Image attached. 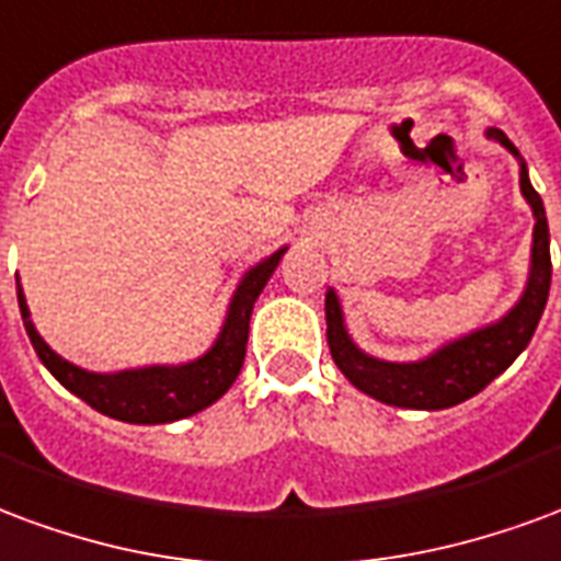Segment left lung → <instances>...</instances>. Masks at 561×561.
<instances>
[{"label":"left lung","mask_w":561,"mask_h":561,"mask_svg":"<svg viewBox=\"0 0 561 561\" xmlns=\"http://www.w3.org/2000/svg\"><path fill=\"white\" fill-rule=\"evenodd\" d=\"M488 140H496L499 146L517 158L520 163V194L533 208V253H529V277L523 286L520 298L514 301V308L499 317L496 322H488L481 329L460 334L454 341L443 343L439 350H433L424 358L415 362H386L367 355L343 320V308L337 293L329 286L325 293V337L334 365L341 367V374L353 382L358 391H365L367 398L400 407V410H448L463 400L476 398L478 391L505 374L511 362L529 346L543 308L550 296V230H547V211L538 191L529 182V170L520 158L517 146L502 134L499 128H488Z\"/></svg>","instance_id":"1"}]
</instances>
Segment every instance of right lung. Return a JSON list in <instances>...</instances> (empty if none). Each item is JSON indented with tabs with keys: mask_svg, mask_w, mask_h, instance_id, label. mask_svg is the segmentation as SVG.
Returning a JSON list of instances; mask_svg holds the SVG:
<instances>
[{
	"mask_svg": "<svg viewBox=\"0 0 561 561\" xmlns=\"http://www.w3.org/2000/svg\"><path fill=\"white\" fill-rule=\"evenodd\" d=\"M284 253L286 248H277L275 253H268L265 260L251 265L239 277L215 343L185 365L128 367V370H116V374H95V370L71 365L68 358L50 350V343L38 334L32 313H28L23 286L18 280L20 317H23L28 341L35 346L41 365L47 367L71 394L85 400L92 410L116 421H128V424H170V421L203 412L230 391L241 365H244V353H248L253 301L260 298L268 277L275 275Z\"/></svg>",
	"mask_w": 561,
	"mask_h": 561,
	"instance_id": "obj_1",
	"label": "right lung"
}]
</instances>
